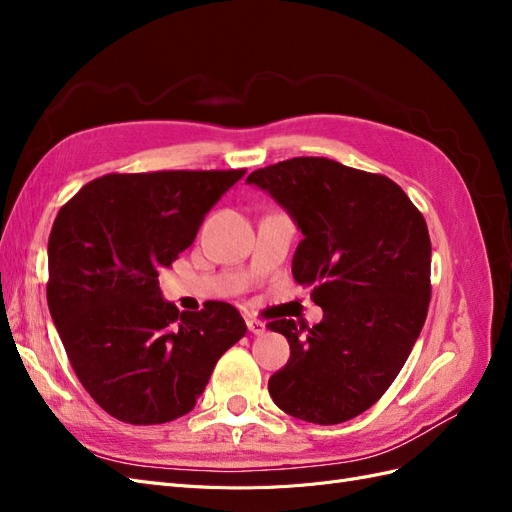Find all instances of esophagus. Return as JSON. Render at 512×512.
<instances>
[{
	"instance_id": "34e87169",
	"label": "esophagus",
	"mask_w": 512,
	"mask_h": 512,
	"mask_svg": "<svg viewBox=\"0 0 512 512\" xmlns=\"http://www.w3.org/2000/svg\"><path fill=\"white\" fill-rule=\"evenodd\" d=\"M245 324H247V329H250V333H254V335H262V333L267 331L265 322L256 320V318H245Z\"/></svg>"
}]
</instances>
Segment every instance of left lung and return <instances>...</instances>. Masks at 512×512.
Wrapping results in <instances>:
<instances>
[{
	"instance_id": "8db88e82",
	"label": "left lung",
	"mask_w": 512,
	"mask_h": 512,
	"mask_svg": "<svg viewBox=\"0 0 512 512\" xmlns=\"http://www.w3.org/2000/svg\"><path fill=\"white\" fill-rule=\"evenodd\" d=\"M301 230L292 277L324 318L267 327L290 344L269 378L277 408L316 425L359 416L389 389L421 335L431 299L425 218L384 175L327 158H292L247 177Z\"/></svg>"
}]
</instances>
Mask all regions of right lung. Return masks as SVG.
<instances>
[{
  "label": "right lung",
  "instance_id": "obj_1",
  "mask_svg": "<svg viewBox=\"0 0 512 512\" xmlns=\"http://www.w3.org/2000/svg\"><path fill=\"white\" fill-rule=\"evenodd\" d=\"M245 170L104 175L59 209L46 301L85 391L130 425L188 414L220 356L247 327L235 307L179 312L158 275Z\"/></svg>",
  "mask_w": 512,
  "mask_h": 512
}]
</instances>
